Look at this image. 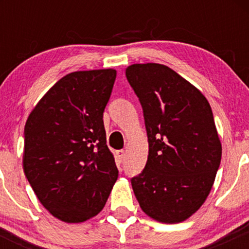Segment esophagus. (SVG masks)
Wrapping results in <instances>:
<instances>
[{"label": "esophagus", "mask_w": 249, "mask_h": 249, "mask_svg": "<svg viewBox=\"0 0 249 249\" xmlns=\"http://www.w3.org/2000/svg\"><path fill=\"white\" fill-rule=\"evenodd\" d=\"M116 156H117V159H118L119 161H122L123 159L125 158V151H124V150H118V151H116Z\"/></svg>", "instance_id": "obj_1"}]
</instances>
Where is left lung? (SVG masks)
<instances>
[{"mask_svg": "<svg viewBox=\"0 0 249 249\" xmlns=\"http://www.w3.org/2000/svg\"><path fill=\"white\" fill-rule=\"evenodd\" d=\"M125 75L142 104L148 139L145 168L131 179L134 196L152 219L181 222L205 202L221 161L212 108L166 65L132 64Z\"/></svg>", "mask_w": 249, "mask_h": 249, "instance_id": "obj_1", "label": "left lung"}]
</instances>
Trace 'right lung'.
<instances>
[{"label":"right lung","mask_w":249,"mask_h":249,"mask_svg":"<svg viewBox=\"0 0 249 249\" xmlns=\"http://www.w3.org/2000/svg\"><path fill=\"white\" fill-rule=\"evenodd\" d=\"M117 72L76 71L43 96L24 126V174L57 219L83 222L105 206L118 178L103 112Z\"/></svg>","instance_id":"add662e5"}]
</instances>
